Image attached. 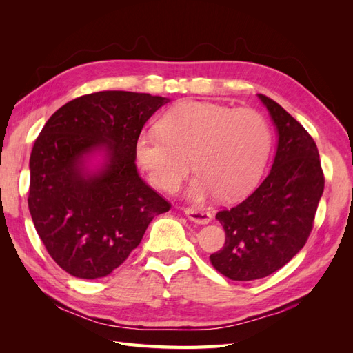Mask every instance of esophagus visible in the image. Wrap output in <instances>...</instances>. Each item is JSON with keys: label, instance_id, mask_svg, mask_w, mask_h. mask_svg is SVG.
Masks as SVG:
<instances>
[{"label": "esophagus", "instance_id": "1", "mask_svg": "<svg viewBox=\"0 0 353 353\" xmlns=\"http://www.w3.org/2000/svg\"><path fill=\"white\" fill-rule=\"evenodd\" d=\"M184 212H185V215L190 221L201 223V225H205V223H209L212 221V215L209 212H205V210H197V209H193V208H187Z\"/></svg>", "mask_w": 353, "mask_h": 353}]
</instances>
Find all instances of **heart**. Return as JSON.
Returning a JSON list of instances; mask_svg holds the SVG:
<instances>
[{
    "label": "heart",
    "mask_w": 353,
    "mask_h": 353,
    "mask_svg": "<svg viewBox=\"0 0 353 353\" xmlns=\"http://www.w3.org/2000/svg\"><path fill=\"white\" fill-rule=\"evenodd\" d=\"M159 128L140 132L135 159L152 183L175 191L191 169L196 201L219 196L237 200L258 184L271 152V130L253 109H232L205 101H185L168 110Z\"/></svg>",
    "instance_id": "heart-1"
}]
</instances>
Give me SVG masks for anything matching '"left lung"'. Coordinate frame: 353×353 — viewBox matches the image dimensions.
<instances>
[{
  "label": "left lung",
  "instance_id": "8db88e82",
  "mask_svg": "<svg viewBox=\"0 0 353 353\" xmlns=\"http://www.w3.org/2000/svg\"><path fill=\"white\" fill-rule=\"evenodd\" d=\"M259 99L279 131L274 165L248 199L216 213L225 244L209 258L234 281L263 279L290 262L314 228L325 183L314 138L279 103Z\"/></svg>",
  "mask_w": 353,
  "mask_h": 353
}]
</instances>
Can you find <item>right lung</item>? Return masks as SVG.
Here are the masks:
<instances>
[{
	"label": "right lung",
	"instance_id": "1",
	"mask_svg": "<svg viewBox=\"0 0 353 353\" xmlns=\"http://www.w3.org/2000/svg\"><path fill=\"white\" fill-rule=\"evenodd\" d=\"M169 100L130 91L82 95L60 108L32 148L28 206L41 241L70 275L95 280L122 265L170 203L137 172L135 140ZM103 150L97 174L83 159Z\"/></svg>",
	"mask_w": 353,
	"mask_h": 353
}]
</instances>
